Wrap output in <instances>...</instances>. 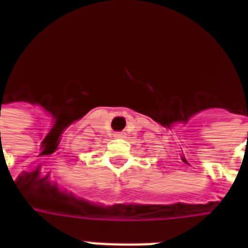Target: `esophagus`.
Wrapping results in <instances>:
<instances>
[{"mask_svg":"<svg viewBox=\"0 0 248 248\" xmlns=\"http://www.w3.org/2000/svg\"><path fill=\"white\" fill-rule=\"evenodd\" d=\"M114 136H116V138H118V139H121V138H124V132H116V134H114Z\"/></svg>","mask_w":248,"mask_h":248,"instance_id":"esophagus-1","label":"esophagus"}]
</instances>
